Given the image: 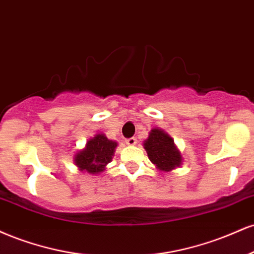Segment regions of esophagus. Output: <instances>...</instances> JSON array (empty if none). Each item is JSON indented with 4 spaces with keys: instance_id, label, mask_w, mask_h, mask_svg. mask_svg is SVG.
<instances>
[{
    "instance_id": "1",
    "label": "esophagus",
    "mask_w": 254,
    "mask_h": 254,
    "mask_svg": "<svg viewBox=\"0 0 254 254\" xmlns=\"http://www.w3.org/2000/svg\"><path fill=\"white\" fill-rule=\"evenodd\" d=\"M126 144L129 145V146L135 145L136 144V139L134 138V136H132V138H128V139H126Z\"/></svg>"
}]
</instances>
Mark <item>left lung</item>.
<instances>
[{
    "label": "left lung",
    "instance_id": "obj_1",
    "mask_svg": "<svg viewBox=\"0 0 254 254\" xmlns=\"http://www.w3.org/2000/svg\"><path fill=\"white\" fill-rule=\"evenodd\" d=\"M144 146L150 160L160 171H171L181 165V153L175 147L174 140L163 130L152 129Z\"/></svg>",
    "mask_w": 254,
    "mask_h": 254
}]
</instances>
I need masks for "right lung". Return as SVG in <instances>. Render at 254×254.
<instances>
[{
    "label": "right lung",
    "mask_w": 254,
    "mask_h": 254,
    "mask_svg": "<svg viewBox=\"0 0 254 254\" xmlns=\"http://www.w3.org/2000/svg\"><path fill=\"white\" fill-rule=\"evenodd\" d=\"M118 144L108 140L103 134H97L86 142V147L74 157V163L82 171L98 174L112 162Z\"/></svg>",
    "instance_id": "add662e5"
}]
</instances>
